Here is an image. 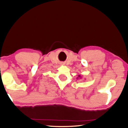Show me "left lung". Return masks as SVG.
Segmentation results:
<instances>
[{"label":"left lung","mask_w":128,"mask_h":128,"mask_svg":"<svg viewBox=\"0 0 128 128\" xmlns=\"http://www.w3.org/2000/svg\"><path fill=\"white\" fill-rule=\"evenodd\" d=\"M79 79H81V76H80V75H79V76H78V77H77V78H76V79H79Z\"/></svg>","instance_id":"left-lung-1"}]
</instances>
